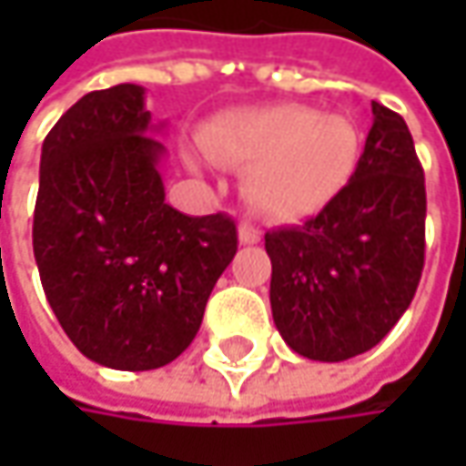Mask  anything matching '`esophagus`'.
Instances as JSON below:
<instances>
[{
    "label": "esophagus",
    "mask_w": 466,
    "mask_h": 466,
    "mask_svg": "<svg viewBox=\"0 0 466 466\" xmlns=\"http://www.w3.org/2000/svg\"><path fill=\"white\" fill-rule=\"evenodd\" d=\"M238 241H241L243 246H254V243L261 241V230L257 225L241 223V228H238Z\"/></svg>",
    "instance_id": "34e87169"
}]
</instances>
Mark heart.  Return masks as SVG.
I'll return each instance as SVG.
<instances>
[{
	"mask_svg": "<svg viewBox=\"0 0 466 466\" xmlns=\"http://www.w3.org/2000/svg\"><path fill=\"white\" fill-rule=\"evenodd\" d=\"M215 160L248 166L243 197L272 220H303L348 187L358 166V132L348 118L298 103L220 116L202 137Z\"/></svg>",
	"mask_w": 466,
	"mask_h": 466,
	"instance_id": "1",
	"label": "heart"
}]
</instances>
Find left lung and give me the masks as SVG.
I'll list each match as a JSON object with an SVG mask.
<instances>
[{
	"instance_id": "8db88e82",
	"label": "left lung",
	"mask_w": 466,
	"mask_h": 466,
	"mask_svg": "<svg viewBox=\"0 0 466 466\" xmlns=\"http://www.w3.org/2000/svg\"><path fill=\"white\" fill-rule=\"evenodd\" d=\"M363 155L316 218L264 236L282 339L339 363L376 348L412 303L425 264V176L404 118L381 103Z\"/></svg>"
}]
</instances>
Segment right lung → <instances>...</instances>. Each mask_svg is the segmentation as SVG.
Segmentation results:
<instances>
[{
  "label": "right lung",
  "mask_w": 466,
  "mask_h": 466,
  "mask_svg": "<svg viewBox=\"0 0 466 466\" xmlns=\"http://www.w3.org/2000/svg\"><path fill=\"white\" fill-rule=\"evenodd\" d=\"M145 87L82 96L41 150L33 254L44 293L85 358L116 370L168 366L197 337L238 251L236 220L166 205Z\"/></svg>",
  "instance_id": "1"
}]
</instances>
